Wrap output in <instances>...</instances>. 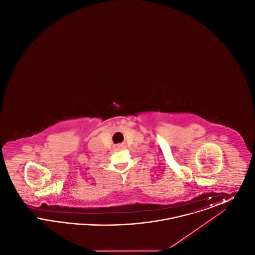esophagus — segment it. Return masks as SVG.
Wrapping results in <instances>:
<instances>
[{
	"instance_id": "1",
	"label": "esophagus",
	"mask_w": 255,
	"mask_h": 255,
	"mask_svg": "<svg viewBox=\"0 0 255 255\" xmlns=\"http://www.w3.org/2000/svg\"><path fill=\"white\" fill-rule=\"evenodd\" d=\"M119 146H120V147H122V145H119Z\"/></svg>"
}]
</instances>
